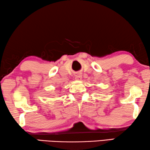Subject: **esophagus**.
<instances>
[{
    "label": "esophagus",
    "instance_id": "34e87169",
    "mask_svg": "<svg viewBox=\"0 0 150 150\" xmlns=\"http://www.w3.org/2000/svg\"><path fill=\"white\" fill-rule=\"evenodd\" d=\"M75 78L78 80H82V75L80 74H78L75 76Z\"/></svg>",
    "mask_w": 150,
    "mask_h": 150
}]
</instances>
